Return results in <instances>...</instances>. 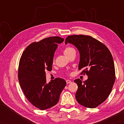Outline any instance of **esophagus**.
<instances>
[{
	"label": "esophagus",
	"instance_id": "34e87169",
	"mask_svg": "<svg viewBox=\"0 0 124 124\" xmlns=\"http://www.w3.org/2000/svg\"><path fill=\"white\" fill-rule=\"evenodd\" d=\"M66 83H67V84H69L71 83L72 81H71L70 80H66Z\"/></svg>",
	"mask_w": 124,
	"mask_h": 124
}]
</instances>
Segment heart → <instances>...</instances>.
<instances>
[{
  "mask_svg": "<svg viewBox=\"0 0 124 124\" xmlns=\"http://www.w3.org/2000/svg\"><path fill=\"white\" fill-rule=\"evenodd\" d=\"M73 50H75L73 49V48L71 47H70V46H68L67 47H65L64 49V54L67 56L68 54H69L70 53V52L72 51ZM53 62H54V60H53Z\"/></svg>",
  "mask_w": 124,
  "mask_h": 124,
  "instance_id": "obj_1",
  "label": "heart"
}]
</instances>
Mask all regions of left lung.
<instances>
[{
	"label": "left lung",
	"instance_id": "1",
	"mask_svg": "<svg viewBox=\"0 0 124 124\" xmlns=\"http://www.w3.org/2000/svg\"><path fill=\"white\" fill-rule=\"evenodd\" d=\"M72 44L80 53L79 70L88 76L82 81L74 80L78 85L76 99L80 104L95 108L102 103L111 93L116 75L114 60L107 47L91 36L72 35L67 37L65 44Z\"/></svg>",
	"mask_w": 124,
	"mask_h": 124
}]
</instances>
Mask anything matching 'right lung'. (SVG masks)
I'll list each match as a JSON object with an SVG mask.
<instances>
[{"label": "right lung", "mask_w": 124, "mask_h": 124, "mask_svg": "<svg viewBox=\"0 0 124 124\" xmlns=\"http://www.w3.org/2000/svg\"><path fill=\"white\" fill-rule=\"evenodd\" d=\"M64 39L51 37L30 44L23 51L18 66V78L25 97L41 110L54 106L66 85L63 79L56 78L46 83V71H51L54 54Z\"/></svg>", "instance_id": "1"}]
</instances>
